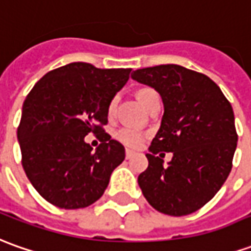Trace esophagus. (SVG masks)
Wrapping results in <instances>:
<instances>
[{
	"label": "esophagus",
	"instance_id": "esophagus-1",
	"mask_svg": "<svg viewBox=\"0 0 251 251\" xmlns=\"http://www.w3.org/2000/svg\"><path fill=\"white\" fill-rule=\"evenodd\" d=\"M125 155H126V159H130L133 155H134V152H133V151H130V150H126Z\"/></svg>",
	"mask_w": 251,
	"mask_h": 251
}]
</instances>
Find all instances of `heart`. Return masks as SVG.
I'll use <instances>...</instances> for the list:
<instances>
[{"instance_id":"1","label":"heart","mask_w":251,"mask_h":251,"mask_svg":"<svg viewBox=\"0 0 251 251\" xmlns=\"http://www.w3.org/2000/svg\"><path fill=\"white\" fill-rule=\"evenodd\" d=\"M137 97H139L140 103L143 104L144 107H147L148 103L155 99V97H158L156 95V92L152 89H141L137 93ZM117 105H118V96L112 97L111 101L108 103V115L110 117H114L115 115V111H117ZM115 137L118 141H121L124 146L126 147H130V148H137L141 146V143H143V140H144V134L137 130V129H133V127H122V129H119L117 134H115Z\"/></svg>"}]
</instances>
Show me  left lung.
<instances>
[{
    "label": "left lung",
    "mask_w": 251,
    "mask_h": 251,
    "mask_svg": "<svg viewBox=\"0 0 251 251\" xmlns=\"http://www.w3.org/2000/svg\"><path fill=\"white\" fill-rule=\"evenodd\" d=\"M132 78L154 88L163 103L161 127L146 154L148 168L137 178L141 192L163 214H191L219 192L232 169V107L209 76L177 64L140 68ZM161 151L174 154L166 167Z\"/></svg>",
    "instance_id": "left-lung-1"
}]
</instances>
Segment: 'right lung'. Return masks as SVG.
Here are the masks:
<instances>
[{"label":"right lung","mask_w":251,"mask_h":251,"mask_svg":"<svg viewBox=\"0 0 251 251\" xmlns=\"http://www.w3.org/2000/svg\"><path fill=\"white\" fill-rule=\"evenodd\" d=\"M130 71L70 63L45 74L25 97L18 127L22 165L49 203L60 209L95 203L124 162L125 147L101 126ZM89 131L100 133L96 151L84 141Z\"/></svg>","instance_id":"1"}]
</instances>
